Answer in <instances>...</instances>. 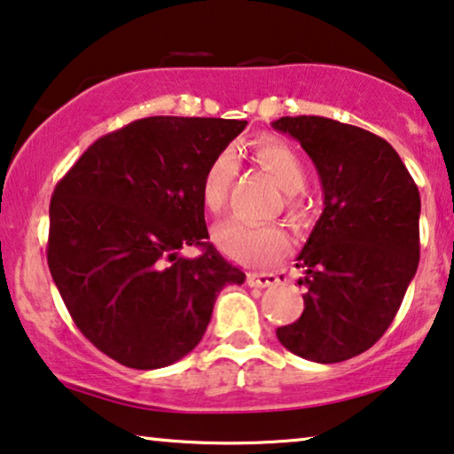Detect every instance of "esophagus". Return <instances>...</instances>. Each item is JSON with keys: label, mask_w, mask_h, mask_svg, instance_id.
I'll use <instances>...</instances> for the list:
<instances>
[{"label": "esophagus", "mask_w": 454, "mask_h": 454, "mask_svg": "<svg viewBox=\"0 0 454 454\" xmlns=\"http://www.w3.org/2000/svg\"><path fill=\"white\" fill-rule=\"evenodd\" d=\"M276 274H270V271H253V274H247V284L249 286H255V288H268V286H274L278 284Z\"/></svg>", "instance_id": "34e87169"}]
</instances>
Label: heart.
<instances>
[{
  "label": "heart",
  "instance_id": "1",
  "mask_svg": "<svg viewBox=\"0 0 454 454\" xmlns=\"http://www.w3.org/2000/svg\"><path fill=\"white\" fill-rule=\"evenodd\" d=\"M253 160L276 180L282 191H286L284 207L288 220L297 226L307 222V205L301 191L307 184V170L303 160L290 145L274 137H259L251 147ZM237 174V155L232 151H222L205 168L201 178V203L209 214H220L226 205L228 191ZM215 243L234 262L247 265H265L276 262L290 249V237L276 223H247L231 220L215 231Z\"/></svg>",
  "mask_w": 454,
  "mask_h": 454
}]
</instances>
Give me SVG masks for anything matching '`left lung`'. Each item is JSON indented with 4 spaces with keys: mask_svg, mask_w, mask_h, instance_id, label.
Listing matches in <instances>:
<instances>
[{
    "mask_svg": "<svg viewBox=\"0 0 454 454\" xmlns=\"http://www.w3.org/2000/svg\"><path fill=\"white\" fill-rule=\"evenodd\" d=\"M317 168L324 211L297 257L305 309L276 330L290 353L338 364L373 347L395 319L419 263L421 199L382 137L322 116L271 122Z\"/></svg>",
    "mask_w": 454,
    "mask_h": 454,
    "instance_id": "left-lung-1",
    "label": "left lung"
}]
</instances>
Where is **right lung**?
I'll return each mask as SVG.
<instances>
[{
	"label": "right lung",
	"mask_w": 454,
	"mask_h": 454,
	"mask_svg": "<svg viewBox=\"0 0 454 454\" xmlns=\"http://www.w3.org/2000/svg\"><path fill=\"white\" fill-rule=\"evenodd\" d=\"M245 120L151 116L97 138L53 189L47 263L84 338L132 370L201 342L245 274L207 243L201 178ZM202 255L184 260L183 246Z\"/></svg>",
	"instance_id": "add662e5"
}]
</instances>
